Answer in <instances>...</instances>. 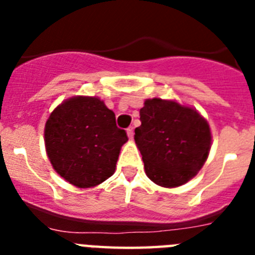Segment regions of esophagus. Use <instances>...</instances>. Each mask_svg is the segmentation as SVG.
Here are the masks:
<instances>
[{"instance_id": "esophagus-1", "label": "esophagus", "mask_w": 255, "mask_h": 255, "mask_svg": "<svg viewBox=\"0 0 255 255\" xmlns=\"http://www.w3.org/2000/svg\"><path fill=\"white\" fill-rule=\"evenodd\" d=\"M126 134H128L129 139H132V136H134V129L132 128H128L126 129Z\"/></svg>"}]
</instances>
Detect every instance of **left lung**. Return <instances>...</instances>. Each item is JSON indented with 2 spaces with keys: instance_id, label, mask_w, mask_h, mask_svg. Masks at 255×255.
<instances>
[{
  "instance_id": "8db88e82",
  "label": "left lung",
  "mask_w": 255,
  "mask_h": 255,
  "mask_svg": "<svg viewBox=\"0 0 255 255\" xmlns=\"http://www.w3.org/2000/svg\"><path fill=\"white\" fill-rule=\"evenodd\" d=\"M135 144L154 184L177 188L197 176L211 150L208 121L195 108L175 100L148 98L140 108Z\"/></svg>"
}]
</instances>
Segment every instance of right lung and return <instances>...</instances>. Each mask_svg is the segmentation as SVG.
Here are the masks:
<instances>
[{"instance_id":"1","label":"right lung","mask_w":255,"mask_h":255,"mask_svg":"<svg viewBox=\"0 0 255 255\" xmlns=\"http://www.w3.org/2000/svg\"><path fill=\"white\" fill-rule=\"evenodd\" d=\"M125 130L114 111L98 97L74 96L51 112L44 126V145L52 167L76 188H93L111 177Z\"/></svg>"}]
</instances>
